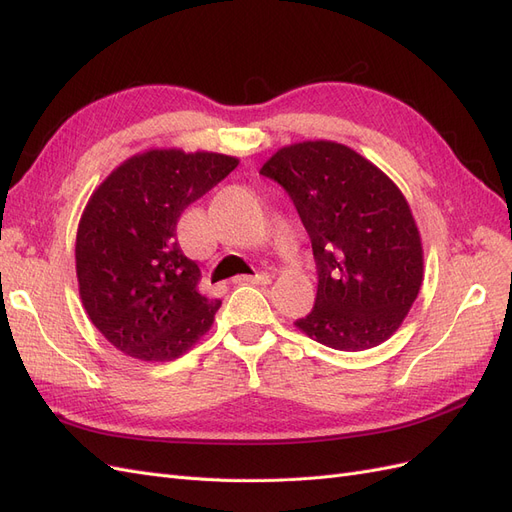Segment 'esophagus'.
<instances>
[{
  "label": "esophagus",
  "mask_w": 512,
  "mask_h": 512,
  "mask_svg": "<svg viewBox=\"0 0 512 512\" xmlns=\"http://www.w3.org/2000/svg\"><path fill=\"white\" fill-rule=\"evenodd\" d=\"M237 284H269L271 282V275L265 271H258L254 275H239L235 277Z\"/></svg>",
  "instance_id": "34e87169"
}]
</instances>
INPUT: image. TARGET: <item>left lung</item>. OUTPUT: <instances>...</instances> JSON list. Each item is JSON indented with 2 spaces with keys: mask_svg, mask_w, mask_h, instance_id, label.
Returning <instances> with one entry per match:
<instances>
[{
  "mask_svg": "<svg viewBox=\"0 0 512 512\" xmlns=\"http://www.w3.org/2000/svg\"><path fill=\"white\" fill-rule=\"evenodd\" d=\"M292 198L312 241L314 309L297 327L316 342L359 352L386 342L423 284V245L404 194L346 145L305 141L260 168Z\"/></svg>",
  "mask_w": 512,
  "mask_h": 512,
  "instance_id": "8db88e82",
  "label": "left lung"
}]
</instances>
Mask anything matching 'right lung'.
<instances>
[{"label": "right lung", "instance_id": "right-lung-1", "mask_svg": "<svg viewBox=\"0 0 512 512\" xmlns=\"http://www.w3.org/2000/svg\"><path fill=\"white\" fill-rule=\"evenodd\" d=\"M224 153L151 149L91 194L76 232V277L89 320L123 354L173 361L213 324L222 301L198 292L181 252V213L237 168Z\"/></svg>", "mask_w": 512, "mask_h": 512}]
</instances>
